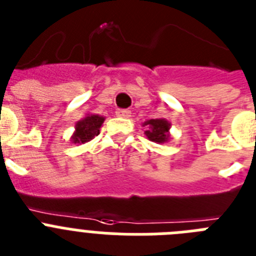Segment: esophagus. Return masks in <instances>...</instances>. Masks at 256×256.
<instances>
[{"label":"esophagus","mask_w":256,"mask_h":256,"mask_svg":"<svg viewBox=\"0 0 256 256\" xmlns=\"http://www.w3.org/2000/svg\"><path fill=\"white\" fill-rule=\"evenodd\" d=\"M116 114L118 116V117H124V118H128L131 116V110H118L116 112Z\"/></svg>","instance_id":"34e87169"}]
</instances>
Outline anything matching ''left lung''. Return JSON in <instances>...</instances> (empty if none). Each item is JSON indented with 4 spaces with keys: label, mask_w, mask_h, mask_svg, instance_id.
<instances>
[{
    "label": "left lung",
    "mask_w": 256,
    "mask_h": 256,
    "mask_svg": "<svg viewBox=\"0 0 256 256\" xmlns=\"http://www.w3.org/2000/svg\"><path fill=\"white\" fill-rule=\"evenodd\" d=\"M143 126H146V130L144 134L150 142L154 143H166L170 139V124L165 118H154L148 120L143 124Z\"/></svg>",
    "instance_id": "obj_1"
}]
</instances>
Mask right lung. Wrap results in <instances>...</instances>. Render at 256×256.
Here are the masks:
<instances>
[{
  "instance_id": "add662e5",
  "label": "right lung",
  "mask_w": 256,
  "mask_h": 256,
  "mask_svg": "<svg viewBox=\"0 0 256 256\" xmlns=\"http://www.w3.org/2000/svg\"><path fill=\"white\" fill-rule=\"evenodd\" d=\"M104 117L99 114H88L85 118L80 120L74 126V132H73L70 140L74 144H84L94 139L96 135H99V128L103 125Z\"/></svg>"
}]
</instances>
